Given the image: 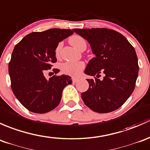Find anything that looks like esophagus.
I'll return each instance as SVG.
<instances>
[{
    "instance_id": "34e87169",
    "label": "esophagus",
    "mask_w": 150,
    "mask_h": 150,
    "mask_svg": "<svg viewBox=\"0 0 150 150\" xmlns=\"http://www.w3.org/2000/svg\"><path fill=\"white\" fill-rule=\"evenodd\" d=\"M72 81H73V83H76L78 81V79H76L74 77H73L72 78Z\"/></svg>"
}]
</instances>
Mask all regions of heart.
I'll use <instances>...</instances> for the list:
<instances>
[{"mask_svg":"<svg viewBox=\"0 0 150 150\" xmlns=\"http://www.w3.org/2000/svg\"><path fill=\"white\" fill-rule=\"evenodd\" d=\"M69 42H70V43L74 47L78 49L79 50H81L84 47L86 48V47L85 40L82 37L79 36V35H72L69 38ZM61 47H62V44L60 42L57 45L56 48H55V55L57 56L60 55ZM84 64L81 61H78V62H66L61 66V69L63 73L65 74L72 76H77L79 75L81 72L82 71L83 69H84Z\"/></svg>","mask_w":150,"mask_h":150,"instance_id":"b5f03b06","label":"heart"}]
</instances>
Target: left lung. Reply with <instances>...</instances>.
<instances>
[{"label": "left lung", "instance_id": "8db88e82", "mask_svg": "<svg viewBox=\"0 0 150 150\" xmlns=\"http://www.w3.org/2000/svg\"><path fill=\"white\" fill-rule=\"evenodd\" d=\"M74 32L90 44L95 58L89 61L86 74L103 80L88 79L89 89L81 93L84 104L100 113L119 108L132 95L139 73L137 53L126 38L106 28L74 29Z\"/></svg>", "mask_w": 150, "mask_h": 150}]
</instances>
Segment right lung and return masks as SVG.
I'll return each instance as SVG.
<instances>
[{
	"mask_svg": "<svg viewBox=\"0 0 150 150\" xmlns=\"http://www.w3.org/2000/svg\"><path fill=\"white\" fill-rule=\"evenodd\" d=\"M74 33L73 29H50L32 32L13 48L8 64L11 89L18 101L29 111L45 113L59 104L63 89L71 84L69 76H53L46 79L44 73L57 61L55 48L59 42ZM55 74L58 69H52Z\"/></svg>",
	"mask_w": 150,
	"mask_h": 150,
	"instance_id": "right-lung-1",
	"label": "right lung"
}]
</instances>
